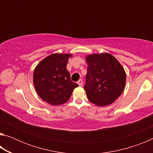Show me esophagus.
I'll return each instance as SVG.
<instances>
[{"label": "esophagus", "mask_w": 153, "mask_h": 153, "mask_svg": "<svg viewBox=\"0 0 153 153\" xmlns=\"http://www.w3.org/2000/svg\"><path fill=\"white\" fill-rule=\"evenodd\" d=\"M77 84H78V85L79 86H82V84H83V80L82 79H80L78 80V82H77Z\"/></svg>", "instance_id": "esophagus-1"}]
</instances>
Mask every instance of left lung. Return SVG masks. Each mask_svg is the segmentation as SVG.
I'll return each mask as SVG.
<instances>
[{
  "mask_svg": "<svg viewBox=\"0 0 153 153\" xmlns=\"http://www.w3.org/2000/svg\"><path fill=\"white\" fill-rule=\"evenodd\" d=\"M84 90L90 102L99 107L109 105L120 97L126 86V74L123 66L111 54L87 55Z\"/></svg>",
  "mask_w": 153,
  "mask_h": 153,
  "instance_id": "left-lung-1",
  "label": "left lung"
}]
</instances>
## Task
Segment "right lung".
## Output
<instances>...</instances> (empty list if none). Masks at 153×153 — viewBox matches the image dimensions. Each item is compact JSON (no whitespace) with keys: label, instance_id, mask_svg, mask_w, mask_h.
Returning <instances> with one entry per match:
<instances>
[{"label":"right lung","instance_id":"right-lung-1","mask_svg":"<svg viewBox=\"0 0 153 153\" xmlns=\"http://www.w3.org/2000/svg\"><path fill=\"white\" fill-rule=\"evenodd\" d=\"M71 56L72 54H52L35 67L33 76L35 90L38 96L48 104H64L78 86L71 82L66 67Z\"/></svg>","mask_w":153,"mask_h":153}]
</instances>
